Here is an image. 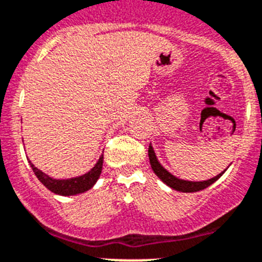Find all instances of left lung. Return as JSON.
Here are the masks:
<instances>
[{"label":"left lung","instance_id":"left-lung-1","mask_svg":"<svg viewBox=\"0 0 262 262\" xmlns=\"http://www.w3.org/2000/svg\"><path fill=\"white\" fill-rule=\"evenodd\" d=\"M148 158H149V164H151V168H152V171L155 172V175L158 176V178L160 179L163 183H164V184H167L169 188L175 189V191L187 192V193H189V192H198V191H201V189H205L207 187H209L211 184H213L216 180H219V179L223 176V173L227 171V169H224V171L221 172V173H219V175L214 176V178L208 179V180H203V182H189V180H183V179L176 178L175 175H172L171 172L167 171V169H165L164 167L160 164V162L158 160V158H156V154H155V151H154V147L151 146V144H149V147H148Z\"/></svg>","mask_w":262,"mask_h":262}]
</instances>
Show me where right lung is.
Masks as SVG:
<instances>
[{"instance_id": "obj_1", "label": "right lung", "mask_w": 262, "mask_h": 262, "mask_svg": "<svg viewBox=\"0 0 262 262\" xmlns=\"http://www.w3.org/2000/svg\"><path fill=\"white\" fill-rule=\"evenodd\" d=\"M29 163H30L31 168L34 171L38 180H39L49 191L61 196H73L89 191V189L93 188L94 184L98 182V179H99L100 173H102V167H103V155H100L97 164L94 165L90 171L86 172L84 175L75 176V178L70 179L51 178V176L46 175L45 172H42L41 169H38L37 167H34V164H33L30 160H29Z\"/></svg>"}]
</instances>
